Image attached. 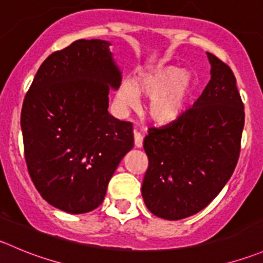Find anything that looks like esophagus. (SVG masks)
<instances>
[{"mask_svg": "<svg viewBox=\"0 0 263 263\" xmlns=\"http://www.w3.org/2000/svg\"><path fill=\"white\" fill-rule=\"evenodd\" d=\"M134 137H135V146L141 147L142 146V141H144V136L141 135V132L137 131V129H135Z\"/></svg>", "mask_w": 263, "mask_h": 263, "instance_id": "obj_1", "label": "esophagus"}]
</instances>
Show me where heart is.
Returning a JSON list of instances; mask_svg holds the SVG:
<instances>
[{"mask_svg":"<svg viewBox=\"0 0 263 263\" xmlns=\"http://www.w3.org/2000/svg\"><path fill=\"white\" fill-rule=\"evenodd\" d=\"M193 80L181 68L168 65L144 73L136 80H123L117 90V101L123 109L135 108L139 95L152 96L149 113L158 123L176 121L185 109L191 93Z\"/></svg>","mask_w":263,"mask_h":263,"instance_id":"b5f03b06","label":"heart"}]
</instances>
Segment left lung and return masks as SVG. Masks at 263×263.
Here are the masks:
<instances>
[{
  "label": "left lung",
  "mask_w": 263,
  "mask_h": 263,
  "mask_svg": "<svg viewBox=\"0 0 263 263\" xmlns=\"http://www.w3.org/2000/svg\"><path fill=\"white\" fill-rule=\"evenodd\" d=\"M211 81L193 108L172 123L150 127L149 165L141 194L147 210L181 220L207 207L233 175L240 154L244 104L228 64L207 52Z\"/></svg>",
  "instance_id": "1"
}]
</instances>
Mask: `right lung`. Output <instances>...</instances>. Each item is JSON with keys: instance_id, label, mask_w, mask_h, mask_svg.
<instances>
[{"instance_id": "obj_1", "label": "right lung", "mask_w": 263, "mask_h": 263, "mask_svg": "<svg viewBox=\"0 0 263 263\" xmlns=\"http://www.w3.org/2000/svg\"><path fill=\"white\" fill-rule=\"evenodd\" d=\"M109 45L78 40L52 52L23 101L30 178L46 202L73 215L103 203L114 171L134 147L131 122L108 111L109 87L122 81Z\"/></svg>"}]
</instances>
